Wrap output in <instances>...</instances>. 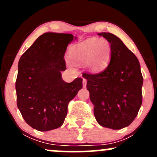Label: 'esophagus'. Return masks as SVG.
<instances>
[{"label":"esophagus","mask_w":157,"mask_h":157,"mask_svg":"<svg viewBox=\"0 0 157 157\" xmlns=\"http://www.w3.org/2000/svg\"><path fill=\"white\" fill-rule=\"evenodd\" d=\"M86 84H87V80L86 79H83L82 80V86H83V88L86 87Z\"/></svg>","instance_id":"esophagus-1"}]
</instances>
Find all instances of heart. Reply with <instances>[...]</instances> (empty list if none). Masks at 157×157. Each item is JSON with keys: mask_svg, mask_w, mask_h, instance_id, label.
<instances>
[{"mask_svg": "<svg viewBox=\"0 0 157 157\" xmlns=\"http://www.w3.org/2000/svg\"><path fill=\"white\" fill-rule=\"evenodd\" d=\"M69 55L77 64L86 63L90 71H100L109 64L111 55V46L105 38H91L71 47ZM70 67L71 63L68 62Z\"/></svg>", "mask_w": 157, "mask_h": 157, "instance_id": "obj_1", "label": "heart"}]
</instances>
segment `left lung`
Wrapping results in <instances>:
<instances>
[{
  "instance_id": "left-lung-1",
  "label": "left lung",
  "mask_w": 157,
  "mask_h": 157,
  "mask_svg": "<svg viewBox=\"0 0 157 157\" xmlns=\"http://www.w3.org/2000/svg\"><path fill=\"white\" fill-rule=\"evenodd\" d=\"M111 46L110 63L98 74L83 73L97 122L102 127L119 130L137 116L142 105L143 84L137 57L111 33L102 32Z\"/></svg>"
}]
</instances>
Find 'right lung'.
Returning a JSON list of instances; mask_svg holds the SVG:
<instances>
[{"label":"right lung","instance_id":"right-lung-1","mask_svg":"<svg viewBox=\"0 0 157 157\" xmlns=\"http://www.w3.org/2000/svg\"><path fill=\"white\" fill-rule=\"evenodd\" d=\"M71 34L46 32L21 56L15 82L17 105L23 118L40 131L56 129L63 124L68 102L82 87V79L65 82V52L72 42Z\"/></svg>","mask_w":157,"mask_h":157}]
</instances>
